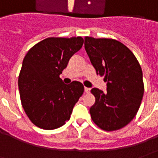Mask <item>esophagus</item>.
Wrapping results in <instances>:
<instances>
[{"label": "esophagus", "mask_w": 158, "mask_h": 158, "mask_svg": "<svg viewBox=\"0 0 158 158\" xmlns=\"http://www.w3.org/2000/svg\"><path fill=\"white\" fill-rule=\"evenodd\" d=\"M89 91H90V89H89V88L85 87V93H89Z\"/></svg>", "instance_id": "esophagus-1"}]
</instances>
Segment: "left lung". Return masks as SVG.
I'll return each mask as SVG.
<instances>
[{"label":"left lung","mask_w":158,"mask_h":158,"mask_svg":"<svg viewBox=\"0 0 158 158\" xmlns=\"http://www.w3.org/2000/svg\"><path fill=\"white\" fill-rule=\"evenodd\" d=\"M85 48L97 74L104 75L106 92L93 88V122L106 131L122 129L135 117L144 94L142 70L133 52L113 39L85 38Z\"/></svg>","instance_id":"1"}]
</instances>
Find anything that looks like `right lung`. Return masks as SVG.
<instances>
[{
  "instance_id": "obj_1",
  "label": "right lung",
  "mask_w": 158,
  "mask_h": 158,
  "mask_svg": "<svg viewBox=\"0 0 158 158\" xmlns=\"http://www.w3.org/2000/svg\"><path fill=\"white\" fill-rule=\"evenodd\" d=\"M83 43L80 36L51 37L34 45L23 58L19 77L20 99L27 116L37 127L57 129L70 118L84 86L79 81L66 85L59 76Z\"/></svg>"
}]
</instances>
